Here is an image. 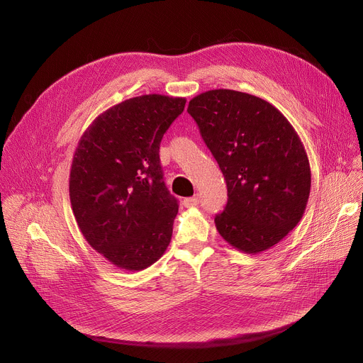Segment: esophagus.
I'll use <instances>...</instances> for the list:
<instances>
[{
	"label": "esophagus",
	"mask_w": 363,
	"mask_h": 363,
	"mask_svg": "<svg viewBox=\"0 0 363 363\" xmlns=\"http://www.w3.org/2000/svg\"><path fill=\"white\" fill-rule=\"evenodd\" d=\"M199 203H200L199 196L189 197V199H185V200H184V206H185V207H194V206H199Z\"/></svg>",
	"instance_id": "obj_1"
}]
</instances>
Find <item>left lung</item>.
I'll list each match as a JSON object with an SVG mask.
<instances>
[{
  "label": "left lung",
  "mask_w": 363,
  "mask_h": 363,
  "mask_svg": "<svg viewBox=\"0 0 363 363\" xmlns=\"http://www.w3.org/2000/svg\"><path fill=\"white\" fill-rule=\"evenodd\" d=\"M186 111L226 181L217 232L245 254L279 244L302 219L311 191L309 160L292 124L267 101L229 89L196 96Z\"/></svg>",
  "instance_id": "left-lung-1"
}]
</instances>
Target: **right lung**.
I'll use <instances>...</instances> for the list:
<instances>
[{
    "instance_id": "obj_1",
    "label": "right lung",
    "mask_w": 363,
    "mask_h": 363,
    "mask_svg": "<svg viewBox=\"0 0 363 363\" xmlns=\"http://www.w3.org/2000/svg\"><path fill=\"white\" fill-rule=\"evenodd\" d=\"M185 98L143 94L96 118L69 172V201L89 245L127 272L150 267L172 238L178 201L163 182L159 149Z\"/></svg>"
}]
</instances>
